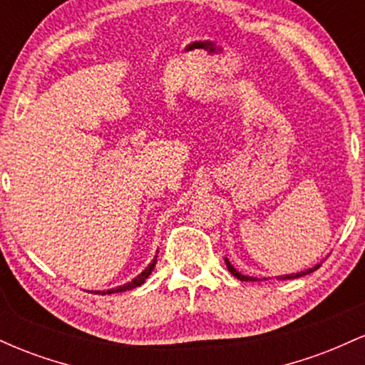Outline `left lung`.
<instances>
[{
    "label": "left lung",
    "mask_w": 365,
    "mask_h": 365,
    "mask_svg": "<svg viewBox=\"0 0 365 365\" xmlns=\"http://www.w3.org/2000/svg\"><path fill=\"white\" fill-rule=\"evenodd\" d=\"M225 262H226V267H228V271H230V273H232L233 276H235V278L240 279V282H259V279H257V278H254V276H245V274L238 273V271L235 269V267L232 266V264H230V261H228V259H226V257H225ZM319 267H321V264H316V266H314V267H309V269H305V271H300V273H295V274H283V276H276V278H278V279H295V278H300V276L311 274V273H314V271H316V269H319Z\"/></svg>",
    "instance_id": "1"
}]
</instances>
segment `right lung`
Segmentation results:
<instances>
[{"mask_svg": "<svg viewBox=\"0 0 365 365\" xmlns=\"http://www.w3.org/2000/svg\"><path fill=\"white\" fill-rule=\"evenodd\" d=\"M156 259H158V255H154V259H153V262L149 264L148 267H145L144 271H142V273L139 274V276H135V278L132 279V282H128V283H125V284H121V287H116V288H111V290H103V292H98V293H101V295H110V293H118V292H127V290H133V288H137V287H140V284H144L145 283V279L149 278V274L153 273L154 271V267H156Z\"/></svg>", "mask_w": 365, "mask_h": 365, "instance_id": "obj_1", "label": "right lung"}]
</instances>
